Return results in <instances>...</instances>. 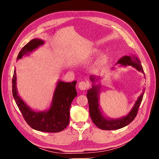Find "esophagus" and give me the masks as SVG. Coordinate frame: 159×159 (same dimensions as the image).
<instances>
[{
  "label": "esophagus",
  "instance_id": "esophagus-1",
  "mask_svg": "<svg viewBox=\"0 0 159 159\" xmlns=\"http://www.w3.org/2000/svg\"><path fill=\"white\" fill-rule=\"evenodd\" d=\"M89 86V83L87 81H81L79 83V88L80 90H85Z\"/></svg>",
  "mask_w": 159,
  "mask_h": 159
}]
</instances>
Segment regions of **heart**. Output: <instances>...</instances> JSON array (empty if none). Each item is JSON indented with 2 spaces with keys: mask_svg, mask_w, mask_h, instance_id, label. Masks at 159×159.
<instances>
[{
  "mask_svg": "<svg viewBox=\"0 0 159 159\" xmlns=\"http://www.w3.org/2000/svg\"><path fill=\"white\" fill-rule=\"evenodd\" d=\"M95 53H98V52L96 51ZM106 61H107V57L106 55H103L101 58V63H105Z\"/></svg>",
  "mask_w": 159,
  "mask_h": 159,
  "instance_id": "heart-1",
  "label": "heart"
}]
</instances>
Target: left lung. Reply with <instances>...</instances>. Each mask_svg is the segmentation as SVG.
<instances>
[{
  "instance_id": "8db88e82",
  "label": "left lung",
  "mask_w": 159,
  "mask_h": 159,
  "mask_svg": "<svg viewBox=\"0 0 159 159\" xmlns=\"http://www.w3.org/2000/svg\"><path fill=\"white\" fill-rule=\"evenodd\" d=\"M116 64H120L121 66H131L133 68L137 69L139 71L143 72L144 74L143 66L139 58L134 56H124L120 59H119ZM90 80L93 84L97 80H99V77L91 75ZM101 86L98 84L97 86L92 85V88H91L87 91V98L88 100L89 104V115L91 119L92 120L93 122L95 124V126L98 128L104 129V130H113L118 129L122 128L124 126H127L130 124L133 120L135 119L138 113V110L139 106L143 101V95L144 93V89L137 100L134 106L133 107L129 113L126 115L124 116L123 117L116 119H109L107 118H105L101 111V109L99 107V91Z\"/></svg>"
}]
</instances>
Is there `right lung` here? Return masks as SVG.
Listing matches in <instances>:
<instances>
[{"mask_svg": "<svg viewBox=\"0 0 159 159\" xmlns=\"http://www.w3.org/2000/svg\"><path fill=\"white\" fill-rule=\"evenodd\" d=\"M44 40L34 39L25 45L19 52L16 60L43 45ZM77 82H57L51 106L48 111H35L33 110L18 95L16 89V76L15 69L12 79L13 96L23 117L29 126L37 131L57 133L64 129L70 122V109L74 98L77 95L75 88Z\"/></svg>", "mask_w": 159, "mask_h": 159, "instance_id": "add662e5", "label": "right lung"}]
</instances>
